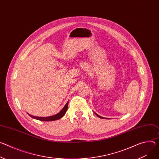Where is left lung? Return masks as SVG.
Listing matches in <instances>:
<instances>
[{
    "instance_id": "8db88e82",
    "label": "left lung",
    "mask_w": 159,
    "mask_h": 159,
    "mask_svg": "<svg viewBox=\"0 0 159 159\" xmlns=\"http://www.w3.org/2000/svg\"><path fill=\"white\" fill-rule=\"evenodd\" d=\"M94 113L97 115V116L98 117H99V118H101V119H107V118H105V117H101V116H99V115H98L97 113H96L95 112H94Z\"/></svg>"
}]
</instances>
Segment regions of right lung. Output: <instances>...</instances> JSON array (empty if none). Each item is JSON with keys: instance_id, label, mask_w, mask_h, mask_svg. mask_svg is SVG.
I'll list each match as a JSON object with an SVG mask.
<instances>
[{"instance_id": "add662e5", "label": "right lung", "mask_w": 159, "mask_h": 159, "mask_svg": "<svg viewBox=\"0 0 159 159\" xmlns=\"http://www.w3.org/2000/svg\"><path fill=\"white\" fill-rule=\"evenodd\" d=\"M68 105V102L66 103L65 107L63 108V109L59 113H56L54 115H52V116H49V117H35V116H33V115L29 114L28 113H27L30 117H31L32 118L35 119L36 120H41V121H54V120H58L64 116L65 114L66 113V112L67 111Z\"/></svg>"}]
</instances>
